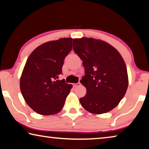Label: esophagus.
Here are the masks:
<instances>
[{"label": "esophagus", "instance_id": "obj_1", "mask_svg": "<svg viewBox=\"0 0 149 149\" xmlns=\"http://www.w3.org/2000/svg\"><path fill=\"white\" fill-rule=\"evenodd\" d=\"M81 85V84H80L79 82V83H77V84H73V87H75L79 86V85Z\"/></svg>", "mask_w": 149, "mask_h": 149}]
</instances>
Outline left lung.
Here are the masks:
<instances>
[{
	"label": "left lung",
	"instance_id": "1",
	"mask_svg": "<svg viewBox=\"0 0 149 149\" xmlns=\"http://www.w3.org/2000/svg\"><path fill=\"white\" fill-rule=\"evenodd\" d=\"M73 49L83 61L85 75L80 82L87 93L79 99L92 114L107 113L119 104L128 87L127 68L114 47L100 39H74Z\"/></svg>",
	"mask_w": 149,
	"mask_h": 149
}]
</instances>
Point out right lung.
Here are the masks:
<instances>
[{"label":"right lung","mask_w":149,"mask_h":149,"mask_svg":"<svg viewBox=\"0 0 149 149\" xmlns=\"http://www.w3.org/2000/svg\"><path fill=\"white\" fill-rule=\"evenodd\" d=\"M72 38H61L37 47L27 58L20 77V91L27 105L37 114L52 115L62 109L72 85L59 80Z\"/></svg>","instance_id":"right-lung-1"}]
</instances>
